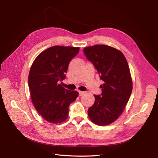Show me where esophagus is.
Wrapping results in <instances>:
<instances>
[{"label":"esophagus","mask_w":158,"mask_h":158,"mask_svg":"<svg viewBox=\"0 0 158 158\" xmlns=\"http://www.w3.org/2000/svg\"><path fill=\"white\" fill-rule=\"evenodd\" d=\"M78 93H79V96H82V95L85 94L84 92H81V91H79Z\"/></svg>","instance_id":"34e87169"}]
</instances>
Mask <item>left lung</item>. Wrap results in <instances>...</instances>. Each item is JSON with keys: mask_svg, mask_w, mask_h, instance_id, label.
<instances>
[{"mask_svg": "<svg viewBox=\"0 0 158 158\" xmlns=\"http://www.w3.org/2000/svg\"><path fill=\"white\" fill-rule=\"evenodd\" d=\"M87 59L97 70L103 84L102 94L94 95L95 102L88 110L89 118L98 125H107L118 118L130 98L132 82L125 56L108 45L85 47Z\"/></svg>", "mask_w": 158, "mask_h": 158, "instance_id": "obj_1", "label": "left lung"}]
</instances>
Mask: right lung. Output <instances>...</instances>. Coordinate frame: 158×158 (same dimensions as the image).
<instances>
[{
	"instance_id": "1",
	"label": "right lung",
	"mask_w": 158,
	"mask_h": 158,
	"mask_svg": "<svg viewBox=\"0 0 158 158\" xmlns=\"http://www.w3.org/2000/svg\"><path fill=\"white\" fill-rule=\"evenodd\" d=\"M79 47L54 46L41 52L33 61L28 77V85L34 106L46 121H64L70 104L78 97L76 91L64 88L69 63L78 53Z\"/></svg>"
}]
</instances>
